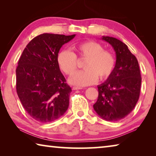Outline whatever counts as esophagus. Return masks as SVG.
<instances>
[{"label": "esophagus", "instance_id": "obj_1", "mask_svg": "<svg viewBox=\"0 0 156 156\" xmlns=\"http://www.w3.org/2000/svg\"><path fill=\"white\" fill-rule=\"evenodd\" d=\"M73 90H78V89H82L83 87H78V86H74L73 87Z\"/></svg>", "mask_w": 156, "mask_h": 156}]
</instances>
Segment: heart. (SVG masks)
Wrapping results in <instances>:
<instances>
[{
	"label": "heart",
	"instance_id": "1",
	"mask_svg": "<svg viewBox=\"0 0 156 156\" xmlns=\"http://www.w3.org/2000/svg\"><path fill=\"white\" fill-rule=\"evenodd\" d=\"M74 53L62 49L57 56L60 68L66 74L72 75L77 69V58L85 60L83 65L84 70L78 72L69 78V83L78 86H87L100 80L107 78L115 65V58L112 52L104 50L101 44L88 41L75 44Z\"/></svg>",
	"mask_w": 156,
	"mask_h": 156
}]
</instances>
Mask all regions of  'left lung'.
I'll use <instances>...</instances> for the list:
<instances>
[{
    "label": "left lung",
    "mask_w": 156,
    "mask_h": 156,
    "mask_svg": "<svg viewBox=\"0 0 156 156\" xmlns=\"http://www.w3.org/2000/svg\"><path fill=\"white\" fill-rule=\"evenodd\" d=\"M116 54L115 67L107 80L98 86V98L94 109L100 118L115 122L129 114L138 102L142 78L138 60L117 38L102 36Z\"/></svg>",
    "instance_id": "1"
}]
</instances>
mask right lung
<instances>
[{"label": "right lung", "mask_w": 156, "mask_h": 156, "mask_svg": "<svg viewBox=\"0 0 156 156\" xmlns=\"http://www.w3.org/2000/svg\"><path fill=\"white\" fill-rule=\"evenodd\" d=\"M75 36H37L27 44L18 60V96L28 114L38 122H53L68 109L72 89L60 72L57 56L63 44Z\"/></svg>", "instance_id": "obj_1"}]
</instances>
